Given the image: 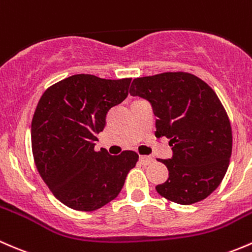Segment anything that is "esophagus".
I'll list each match as a JSON object with an SVG mask.
<instances>
[{
  "mask_svg": "<svg viewBox=\"0 0 252 252\" xmlns=\"http://www.w3.org/2000/svg\"><path fill=\"white\" fill-rule=\"evenodd\" d=\"M139 161H141L143 165H149L153 162V158L147 157V155H142V157H139Z\"/></svg>",
  "mask_w": 252,
  "mask_h": 252,
  "instance_id": "obj_1",
  "label": "esophagus"
}]
</instances>
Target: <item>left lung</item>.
<instances>
[{"mask_svg": "<svg viewBox=\"0 0 252 252\" xmlns=\"http://www.w3.org/2000/svg\"><path fill=\"white\" fill-rule=\"evenodd\" d=\"M129 94L152 104L158 138L170 139L173 157L159 160L168 178L155 187L173 203L204 200L222 182L232 155V127L216 92L198 76L184 71L137 77Z\"/></svg>", "mask_w": 252, "mask_h": 252, "instance_id": "8db88e82", "label": "left lung"}]
</instances>
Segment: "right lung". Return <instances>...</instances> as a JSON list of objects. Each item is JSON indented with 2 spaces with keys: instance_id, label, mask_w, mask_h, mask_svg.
<instances>
[{
  "instance_id": "add662e5",
  "label": "right lung",
  "mask_w": 252,
  "mask_h": 252,
  "mask_svg": "<svg viewBox=\"0 0 252 252\" xmlns=\"http://www.w3.org/2000/svg\"><path fill=\"white\" fill-rule=\"evenodd\" d=\"M131 79L77 74L41 95L31 121V148L38 173L61 203L94 211L119 195L138 154L94 150L109 109L128 94Z\"/></svg>"
}]
</instances>
